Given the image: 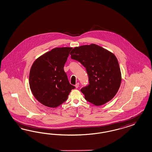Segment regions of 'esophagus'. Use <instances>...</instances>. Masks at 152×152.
I'll return each mask as SVG.
<instances>
[{
  "mask_svg": "<svg viewBox=\"0 0 152 152\" xmlns=\"http://www.w3.org/2000/svg\"><path fill=\"white\" fill-rule=\"evenodd\" d=\"M75 87H76V88H78L79 86V83H77V84H76V85H75Z\"/></svg>",
  "mask_w": 152,
  "mask_h": 152,
  "instance_id": "obj_1",
  "label": "esophagus"
}]
</instances>
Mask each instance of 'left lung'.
<instances>
[{
    "instance_id": "8db88e82",
    "label": "left lung",
    "mask_w": 152,
    "mask_h": 152,
    "mask_svg": "<svg viewBox=\"0 0 152 152\" xmlns=\"http://www.w3.org/2000/svg\"><path fill=\"white\" fill-rule=\"evenodd\" d=\"M72 59L86 68L89 84L81 89L85 98L98 106L112 99L121 83V73L115 56L98 45L92 44L73 48L70 53Z\"/></svg>"
}]
</instances>
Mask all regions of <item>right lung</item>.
Wrapping results in <instances>:
<instances>
[{
  "label": "right lung",
  "instance_id": "1",
  "mask_svg": "<svg viewBox=\"0 0 152 152\" xmlns=\"http://www.w3.org/2000/svg\"><path fill=\"white\" fill-rule=\"evenodd\" d=\"M72 48H56L38 58L32 65L29 84L32 94L40 103L56 108L67 99L72 89L64 71Z\"/></svg>",
  "mask_w": 152,
  "mask_h": 152
}]
</instances>
